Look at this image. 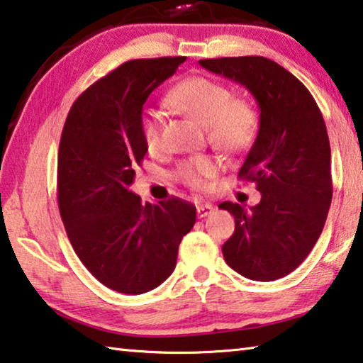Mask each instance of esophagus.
<instances>
[{"label":"esophagus","instance_id":"1","mask_svg":"<svg viewBox=\"0 0 363 363\" xmlns=\"http://www.w3.org/2000/svg\"><path fill=\"white\" fill-rule=\"evenodd\" d=\"M213 206L212 204H199L198 206V217L199 218H204V217H207V215H211L212 212H213Z\"/></svg>","mask_w":363,"mask_h":363}]
</instances>
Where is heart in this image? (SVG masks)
Returning <instances> with one entry per match:
<instances>
[{
    "instance_id": "b5f03b06",
    "label": "heart",
    "mask_w": 363,
    "mask_h": 363,
    "mask_svg": "<svg viewBox=\"0 0 363 363\" xmlns=\"http://www.w3.org/2000/svg\"><path fill=\"white\" fill-rule=\"evenodd\" d=\"M169 104L207 127L211 142L218 150L238 152L245 150L257 135L258 114L245 99H231V92L218 81L191 76L172 89ZM143 145L148 152L161 148V116L155 110H145L140 119ZM217 172L211 157L198 156L183 161L177 169V178L186 186L201 189L207 178Z\"/></svg>"
}]
</instances>
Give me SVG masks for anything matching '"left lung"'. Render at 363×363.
I'll return each mask as SVG.
<instances>
[{"label": "left lung", "instance_id": "1", "mask_svg": "<svg viewBox=\"0 0 363 363\" xmlns=\"http://www.w3.org/2000/svg\"><path fill=\"white\" fill-rule=\"evenodd\" d=\"M201 67L239 82L255 99L259 129L239 178L257 183L262 201L250 211L221 202L236 228L221 247L240 276L271 282L290 274L313 250L332 204L330 142L311 92L266 57H221Z\"/></svg>", "mask_w": 363, "mask_h": 363}]
</instances>
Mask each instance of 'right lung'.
<instances>
[{"label": "right lung", "mask_w": 363, "mask_h": 363, "mask_svg": "<svg viewBox=\"0 0 363 363\" xmlns=\"http://www.w3.org/2000/svg\"><path fill=\"white\" fill-rule=\"evenodd\" d=\"M185 60L123 63L76 99L62 130L57 199L63 226L81 263L119 294L161 285L196 223L189 202L172 198L143 206L129 189L146 155L140 130L145 101Z\"/></svg>", "instance_id": "obj_1"}]
</instances>
